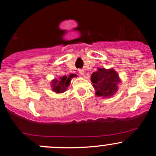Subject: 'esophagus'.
Segmentation results:
<instances>
[{"instance_id":"1","label":"esophagus","mask_w":156,"mask_h":156,"mask_svg":"<svg viewBox=\"0 0 156 156\" xmlns=\"http://www.w3.org/2000/svg\"><path fill=\"white\" fill-rule=\"evenodd\" d=\"M78 73H79L81 75H84V70H83V69H78Z\"/></svg>"}]
</instances>
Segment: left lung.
<instances>
[{"label": "left lung", "instance_id": "8db88e82", "mask_svg": "<svg viewBox=\"0 0 156 156\" xmlns=\"http://www.w3.org/2000/svg\"><path fill=\"white\" fill-rule=\"evenodd\" d=\"M90 79L96 90V94L99 97L112 96L118 90V84L121 82L119 75L114 69L104 68H99L91 75Z\"/></svg>", "mask_w": 156, "mask_h": 156}]
</instances>
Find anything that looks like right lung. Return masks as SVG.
<instances>
[{"mask_svg": "<svg viewBox=\"0 0 156 156\" xmlns=\"http://www.w3.org/2000/svg\"><path fill=\"white\" fill-rule=\"evenodd\" d=\"M73 76H75V75H70L69 77H67L65 75L63 77H60L59 78V80L55 79L52 82L53 90L57 93V94H59V93H63L64 91L66 90L67 87L69 85V83H70L71 78Z\"/></svg>", "mask_w": 156, "mask_h": 156, "instance_id": "add662e5", "label": "right lung"}]
</instances>
